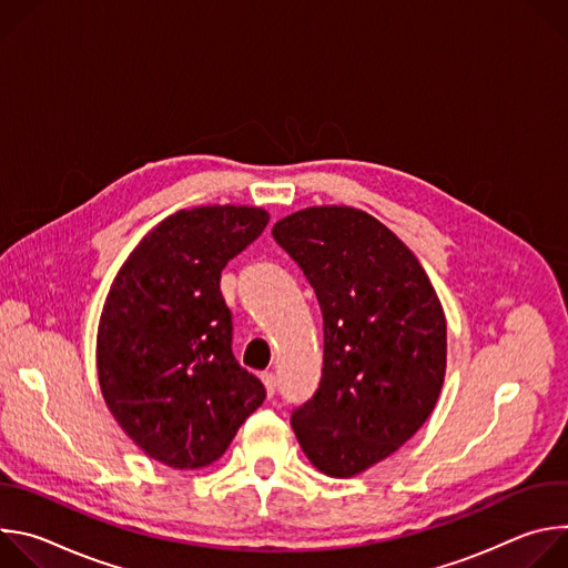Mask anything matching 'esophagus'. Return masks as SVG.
I'll return each mask as SVG.
<instances>
[{
	"label": "esophagus",
	"instance_id": "34e87169",
	"mask_svg": "<svg viewBox=\"0 0 568 568\" xmlns=\"http://www.w3.org/2000/svg\"><path fill=\"white\" fill-rule=\"evenodd\" d=\"M261 377H263V384H265V388H267V395L272 397V395L276 393V375H274L272 371H267V373H263Z\"/></svg>",
	"mask_w": 568,
	"mask_h": 568
}]
</instances>
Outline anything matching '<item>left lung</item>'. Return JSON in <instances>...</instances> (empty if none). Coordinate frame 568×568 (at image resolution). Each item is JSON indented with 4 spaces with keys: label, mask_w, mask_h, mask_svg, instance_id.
<instances>
[{
    "label": "left lung",
    "mask_w": 568,
    "mask_h": 568,
    "mask_svg": "<svg viewBox=\"0 0 568 568\" xmlns=\"http://www.w3.org/2000/svg\"><path fill=\"white\" fill-rule=\"evenodd\" d=\"M272 235L323 314L321 382L290 423L318 471L348 478L432 416L447 366L443 305L412 250L359 209H303Z\"/></svg>",
    "instance_id": "obj_1"
}]
</instances>
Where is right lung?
<instances>
[{
	"label": "right lung",
	"instance_id": "1",
	"mask_svg": "<svg viewBox=\"0 0 568 568\" xmlns=\"http://www.w3.org/2000/svg\"><path fill=\"white\" fill-rule=\"evenodd\" d=\"M267 222L256 206L178 211L110 287L97 337L101 390L121 429L169 467L217 460L265 399L263 382L233 357L220 274Z\"/></svg>",
	"mask_w": 568,
	"mask_h": 568
}]
</instances>
